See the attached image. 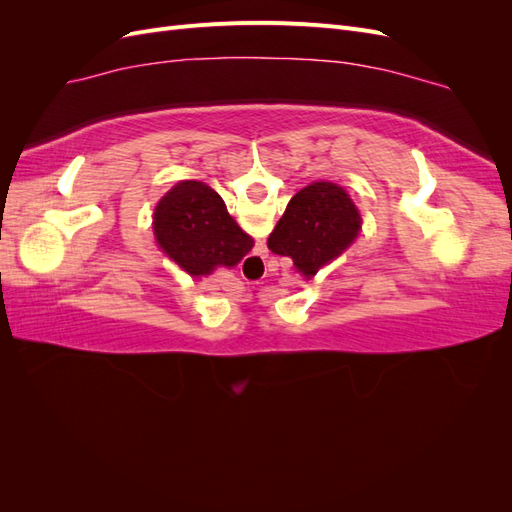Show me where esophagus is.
I'll return each mask as SVG.
<instances>
[{
    "label": "esophagus",
    "mask_w": 512,
    "mask_h": 512,
    "mask_svg": "<svg viewBox=\"0 0 512 512\" xmlns=\"http://www.w3.org/2000/svg\"><path fill=\"white\" fill-rule=\"evenodd\" d=\"M241 273H243V280H247L245 275H258V273H262V258L260 256H250L247 258L245 262H243V267H241Z\"/></svg>",
    "instance_id": "34e87169"
}]
</instances>
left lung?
I'll list each match as a JSON object with an SVG mask.
<instances>
[{
  "label": "left lung",
  "mask_w": 512,
  "mask_h": 512,
  "mask_svg": "<svg viewBox=\"0 0 512 512\" xmlns=\"http://www.w3.org/2000/svg\"><path fill=\"white\" fill-rule=\"evenodd\" d=\"M361 230V213L344 188L314 181L290 198L269 235V250L290 256L305 277H314L342 256Z\"/></svg>",
  "instance_id": "1"
}]
</instances>
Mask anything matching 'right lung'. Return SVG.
I'll list each match as a JSON object with an SVG mask.
<instances>
[{
    "mask_svg": "<svg viewBox=\"0 0 512 512\" xmlns=\"http://www.w3.org/2000/svg\"><path fill=\"white\" fill-rule=\"evenodd\" d=\"M153 235L164 254L192 277L235 267L254 239L239 228L222 196L203 181H179L153 213Z\"/></svg>",
    "mask_w": 512,
    "mask_h": 512,
    "instance_id": "add662e5",
    "label": "right lung"
}]
</instances>
